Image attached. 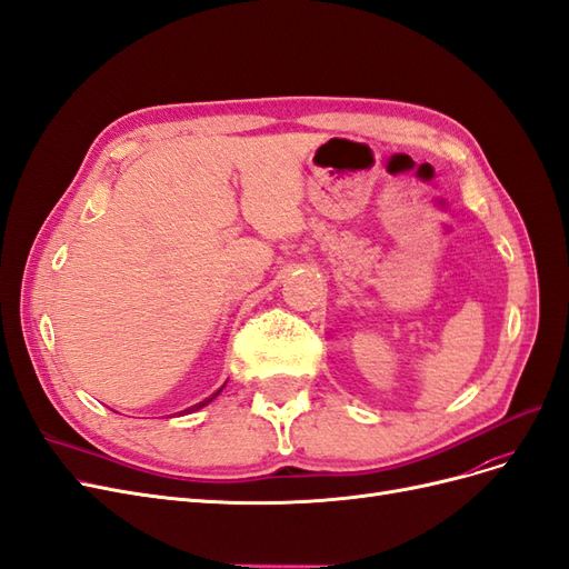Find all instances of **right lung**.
<instances>
[{
  "label": "right lung",
  "instance_id": "1",
  "mask_svg": "<svg viewBox=\"0 0 569 569\" xmlns=\"http://www.w3.org/2000/svg\"><path fill=\"white\" fill-rule=\"evenodd\" d=\"M220 391H222V389H218V391H216V393H213V396H210V398H206V401H201V403H197V406H192V408H187V410H182V412H192V410H199V408H203V406H208V403H210V401H213V398H216V396H218V393H220Z\"/></svg>",
  "mask_w": 569,
  "mask_h": 569
}]
</instances>
